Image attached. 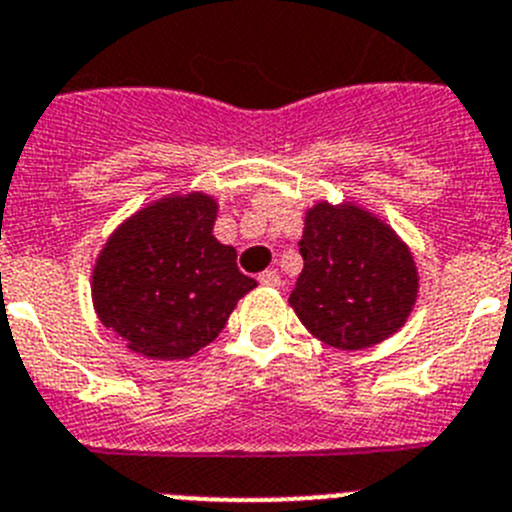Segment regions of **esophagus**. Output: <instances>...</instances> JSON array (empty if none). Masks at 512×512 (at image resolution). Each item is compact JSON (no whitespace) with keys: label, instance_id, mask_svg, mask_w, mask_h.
Returning <instances> with one entry per match:
<instances>
[{"label":"esophagus","instance_id":"obj_1","mask_svg":"<svg viewBox=\"0 0 512 512\" xmlns=\"http://www.w3.org/2000/svg\"><path fill=\"white\" fill-rule=\"evenodd\" d=\"M259 282L264 284V287H279V284H282V279H279L277 271L266 269V271H261V274H259Z\"/></svg>","mask_w":512,"mask_h":512}]
</instances>
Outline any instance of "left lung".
<instances>
[{
    "label": "left lung",
    "mask_w": 512,
    "mask_h": 512,
    "mask_svg": "<svg viewBox=\"0 0 512 512\" xmlns=\"http://www.w3.org/2000/svg\"><path fill=\"white\" fill-rule=\"evenodd\" d=\"M302 274L289 295L312 336L341 351L369 348L405 325L418 297L413 253L364 207L318 202L305 215Z\"/></svg>",
    "instance_id": "left-lung-1"
}]
</instances>
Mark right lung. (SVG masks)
Masks as SVG:
<instances>
[{
  "label": "right lung",
  "instance_id": "obj_1",
  "mask_svg": "<svg viewBox=\"0 0 512 512\" xmlns=\"http://www.w3.org/2000/svg\"><path fill=\"white\" fill-rule=\"evenodd\" d=\"M215 217L210 194H169L107 238L92 271L94 310L130 351L189 359L256 287L238 271L235 248L212 235Z\"/></svg>",
  "mask_w": 512,
  "mask_h": 512
}]
</instances>
